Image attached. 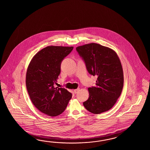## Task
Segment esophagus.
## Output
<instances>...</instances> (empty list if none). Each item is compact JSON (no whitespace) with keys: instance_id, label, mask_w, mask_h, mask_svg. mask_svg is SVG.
Listing matches in <instances>:
<instances>
[{"instance_id":"obj_1","label":"esophagus","mask_w":150,"mask_h":150,"mask_svg":"<svg viewBox=\"0 0 150 150\" xmlns=\"http://www.w3.org/2000/svg\"><path fill=\"white\" fill-rule=\"evenodd\" d=\"M79 88H77V89H74V93L75 94H76V93L78 92L79 91Z\"/></svg>"}]
</instances>
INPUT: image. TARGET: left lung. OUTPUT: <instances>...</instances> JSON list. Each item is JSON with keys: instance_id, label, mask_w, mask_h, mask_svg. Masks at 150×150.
I'll return each mask as SVG.
<instances>
[{"instance_id": "left-lung-1", "label": "left lung", "mask_w": 150, "mask_h": 150, "mask_svg": "<svg viewBox=\"0 0 150 150\" xmlns=\"http://www.w3.org/2000/svg\"><path fill=\"white\" fill-rule=\"evenodd\" d=\"M76 50L89 74L98 76L96 86L88 88L89 98L83 105L94 114L108 111L116 103L123 87V71L118 55L111 48L96 43L78 46Z\"/></svg>"}]
</instances>
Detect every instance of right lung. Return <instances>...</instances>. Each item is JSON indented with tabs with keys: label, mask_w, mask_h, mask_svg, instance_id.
I'll use <instances>...</instances> for the list:
<instances>
[{
	"label": "right lung",
	"mask_w": 150,
	"mask_h": 150,
	"mask_svg": "<svg viewBox=\"0 0 150 150\" xmlns=\"http://www.w3.org/2000/svg\"><path fill=\"white\" fill-rule=\"evenodd\" d=\"M73 47L50 45L32 58L27 70L25 85L33 104L50 116L60 115L67 107L72 94L64 88L54 87L61 72L62 61Z\"/></svg>",
	"instance_id": "1"
}]
</instances>
